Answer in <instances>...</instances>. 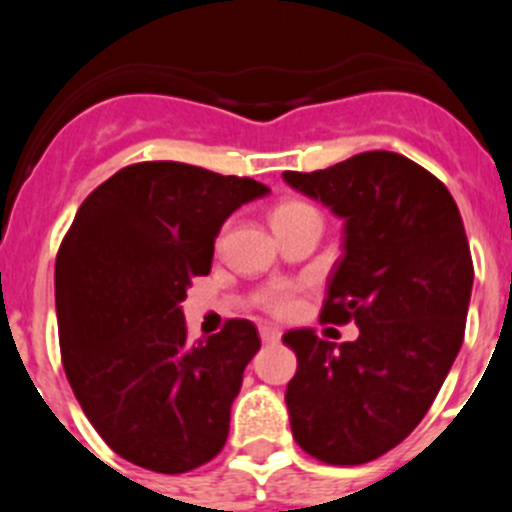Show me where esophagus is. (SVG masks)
<instances>
[{
  "instance_id": "obj_1",
  "label": "esophagus",
  "mask_w": 512,
  "mask_h": 512,
  "mask_svg": "<svg viewBox=\"0 0 512 512\" xmlns=\"http://www.w3.org/2000/svg\"><path fill=\"white\" fill-rule=\"evenodd\" d=\"M259 333H261V341L264 343H277L279 338H282V330L274 328V325H261Z\"/></svg>"
}]
</instances>
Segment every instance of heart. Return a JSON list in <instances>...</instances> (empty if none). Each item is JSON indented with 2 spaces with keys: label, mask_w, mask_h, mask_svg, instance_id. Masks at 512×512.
Returning <instances> with one entry per match:
<instances>
[{
  "label": "heart",
  "mask_w": 512,
  "mask_h": 512,
  "mask_svg": "<svg viewBox=\"0 0 512 512\" xmlns=\"http://www.w3.org/2000/svg\"><path fill=\"white\" fill-rule=\"evenodd\" d=\"M297 207H305L300 202H287V205L277 207L274 215H282V212L297 210ZM264 307L274 315H289V312H295L297 307V292L292 284H277V287H271L269 292L264 295Z\"/></svg>",
  "instance_id": "obj_1"
}]
</instances>
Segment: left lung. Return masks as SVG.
Masks as SVG:
<instances>
[{
  "mask_svg": "<svg viewBox=\"0 0 512 512\" xmlns=\"http://www.w3.org/2000/svg\"><path fill=\"white\" fill-rule=\"evenodd\" d=\"M284 182L343 220L323 320H356L336 346L310 328L282 341L292 436L325 464H366L395 449L436 400L467 325L474 266L449 189L410 158L366 151Z\"/></svg>",
  "mask_w": 512,
  "mask_h": 512,
  "instance_id": "obj_1",
  "label": "left lung"
}]
</instances>
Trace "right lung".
Listing matches in <instances>:
<instances>
[{"instance_id":"right-lung-1","label":"right lung","mask_w":512,"mask_h":512,"mask_svg":"<svg viewBox=\"0 0 512 512\" xmlns=\"http://www.w3.org/2000/svg\"><path fill=\"white\" fill-rule=\"evenodd\" d=\"M271 189L176 161L120 169L81 202L56 259L61 359L89 423L115 454L161 474L225 446L251 320L189 343L182 302L210 274L215 238Z\"/></svg>"}]
</instances>
